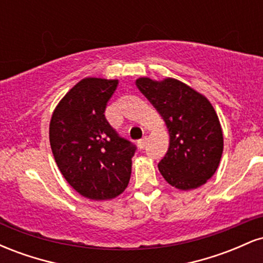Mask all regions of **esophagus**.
<instances>
[{
    "label": "esophagus",
    "mask_w": 263,
    "mask_h": 263,
    "mask_svg": "<svg viewBox=\"0 0 263 263\" xmlns=\"http://www.w3.org/2000/svg\"><path fill=\"white\" fill-rule=\"evenodd\" d=\"M147 141H148V138H147L146 136H144V137H142L141 140L137 142L138 147H140V148H144V147H146V144H147Z\"/></svg>",
    "instance_id": "34e87169"
}]
</instances>
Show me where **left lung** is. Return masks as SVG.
<instances>
[{"mask_svg":"<svg viewBox=\"0 0 263 263\" xmlns=\"http://www.w3.org/2000/svg\"><path fill=\"white\" fill-rule=\"evenodd\" d=\"M140 91L156 107L170 131V148L158 170L171 185L195 189L214 176L222 155V131L206 98L176 79L140 78Z\"/></svg>","mask_w":263,"mask_h":263,"instance_id":"8db88e82","label":"left lung"}]
</instances>
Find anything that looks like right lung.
I'll return each mask as SVG.
<instances>
[{
  "label": "right lung",
  "mask_w": 263,
  "mask_h": 263,
  "mask_svg": "<svg viewBox=\"0 0 263 263\" xmlns=\"http://www.w3.org/2000/svg\"><path fill=\"white\" fill-rule=\"evenodd\" d=\"M117 84L83 79L62 99L50 120V147L63 177L92 200L120 195L131 177L136 146L117 134L105 117Z\"/></svg>",
  "instance_id": "add662e5"
}]
</instances>
